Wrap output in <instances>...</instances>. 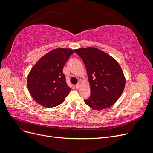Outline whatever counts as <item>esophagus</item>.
<instances>
[{
    "label": "esophagus",
    "mask_w": 153,
    "mask_h": 153,
    "mask_svg": "<svg viewBox=\"0 0 153 153\" xmlns=\"http://www.w3.org/2000/svg\"><path fill=\"white\" fill-rule=\"evenodd\" d=\"M80 86H81V85H80V84H76V89H79L80 88Z\"/></svg>",
    "instance_id": "obj_1"
}]
</instances>
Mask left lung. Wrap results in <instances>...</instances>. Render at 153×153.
<instances>
[{
    "instance_id": "left-lung-1",
    "label": "left lung",
    "mask_w": 153,
    "mask_h": 153,
    "mask_svg": "<svg viewBox=\"0 0 153 153\" xmlns=\"http://www.w3.org/2000/svg\"><path fill=\"white\" fill-rule=\"evenodd\" d=\"M84 62L91 86L85 103L94 110L112 106L121 96L125 78L119 63L105 52L94 47L75 50Z\"/></svg>"
}]
</instances>
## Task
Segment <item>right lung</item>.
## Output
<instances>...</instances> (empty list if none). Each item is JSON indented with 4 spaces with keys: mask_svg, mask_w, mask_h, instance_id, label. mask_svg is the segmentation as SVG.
Listing matches in <instances>:
<instances>
[{
    "mask_svg": "<svg viewBox=\"0 0 153 153\" xmlns=\"http://www.w3.org/2000/svg\"><path fill=\"white\" fill-rule=\"evenodd\" d=\"M73 53L70 48L52 50L32 68L27 78V87L37 103L52 108L64 102L71 88L66 84L62 69Z\"/></svg>",
    "mask_w": 153,
    "mask_h": 153,
    "instance_id": "right-lung-1",
    "label": "right lung"
}]
</instances>
